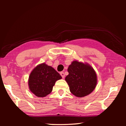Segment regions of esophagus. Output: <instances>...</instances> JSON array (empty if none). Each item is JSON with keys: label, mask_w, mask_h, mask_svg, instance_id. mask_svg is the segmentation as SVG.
Listing matches in <instances>:
<instances>
[{"label": "esophagus", "mask_w": 126, "mask_h": 126, "mask_svg": "<svg viewBox=\"0 0 126 126\" xmlns=\"http://www.w3.org/2000/svg\"><path fill=\"white\" fill-rule=\"evenodd\" d=\"M60 74H61V76H62V77L63 78H64V77H65V74H64V72H61Z\"/></svg>", "instance_id": "obj_1"}]
</instances>
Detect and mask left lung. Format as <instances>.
I'll return each mask as SVG.
<instances>
[{"label": "left lung", "mask_w": 126, "mask_h": 126, "mask_svg": "<svg viewBox=\"0 0 126 126\" xmlns=\"http://www.w3.org/2000/svg\"><path fill=\"white\" fill-rule=\"evenodd\" d=\"M69 74L65 80L69 90L77 97H83L93 91L97 83V77L93 68L88 63L74 61L68 68Z\"/></svg>", "instance_id": "8db88e82"}]
</instances>
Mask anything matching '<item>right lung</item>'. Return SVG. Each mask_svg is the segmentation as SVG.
<instances>
[{
	"label": "right lung",
	"instance_id": "add662e5",
	"mask_svg": "<svg viewBox=\"0 0 126 126\" xmlns=\"http://www.w3.org/2000/svg\"><path fill=\"white\" fill-rule=\"evenodd\" d=\"M61 79V76L53 67L44 63L40 64L30 74L29 88L36 96L46 97L52 91L55 82Z\"/></svg>",
	"mask_w": 126,
	"mask_h": 126
}]
</instances>
